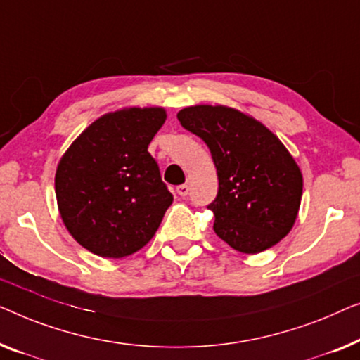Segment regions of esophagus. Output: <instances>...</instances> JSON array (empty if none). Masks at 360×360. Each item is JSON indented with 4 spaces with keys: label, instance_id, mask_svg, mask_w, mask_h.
<instances>
[{
    "label": "esophagus",
    "instance_id": "1",
    "mask_svg": "<svg viewBox=\"0 0 360 360\" xmlns=\"http://www.w3.org/2000/svg\"><path fill=\"white\" fill-rule=\"evenodd\" d=\"M176 192H178V194H179L181 197H186L187 194H189V186H187V184H181V186L176 187Z\"/></svg>",
    "mask_w": 360,
    "mask_h": 360
}]
</instances>
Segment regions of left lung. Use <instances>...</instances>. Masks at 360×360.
Listing matches in <instances>:
<instances>
[{"label": "left lung", "instance_id": "obj_1", "mask_svg": "<svg viewBox=\"0 0 360 360\" xmlns=\"http://www.w3.org/2000/svg\"><path fill=\"white\" fill-rule=\"evenodd\" d=\"M178 120L212 153L219 194L209 209L217 236L245 255L287 236L300 209L303 176L279 136L252 115L221 104L189 105Z\"/></svg>", "mask_w": 360, "mask_h": 360}]
</instances>
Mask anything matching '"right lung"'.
Returning a JSON list of instances; mask_svg holds the SVG:
<instances>
[{
  "mask_svg": "<svg viewBox=\"0 0 360 360\" xmlns=\"http://www.w3.org/2000/svg\"><path fill=\"white\" fill-rule=\"evenodd\" d=\"M165 108H122L101 115L68 146L55 173L63 225L81 246L101 257L141 250L173 204L148 145Z\"/></svg>",
  "mask_w": 360,
  "mask_h": 360,
  "instance_id": "obj_1",
  "label": "right lung"
}]
</instances>
